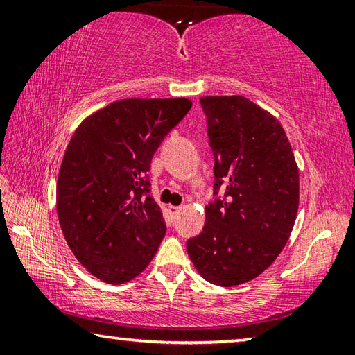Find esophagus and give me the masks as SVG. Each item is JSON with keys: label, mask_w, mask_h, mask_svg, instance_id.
<instances>
[{"label": "esophagus", "mask_w": 355, "mask_h": 355, "mask_svg": "<svg viewBox=\"0 0 355 355\" xmlns=\"http://www.w3.org/2000/svg\"><path fill=\"white\" fill-rule=\"evenodd\" d=\"M180 213V207H173V205H169L167 207V214H169L171 220L177 218V214Z\"/></svg>", "instance_id": "34e87169"}]
</instances>
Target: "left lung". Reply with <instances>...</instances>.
Instances as JSON below:
<instances>
[{"label":"left lung","instance_id":"8db88e82","mask_svg":"<svg viewBox=\"0 0 355 355\" xmlns=\"http://www.w3.org/2000/svg\"><path fill=\"white\" fill-rule=\"evenodd\" d=\"M214 155V199L205 225L186 243L203 279L235 286L271 266L291 235L299 171L285 130L241 95L202 97Z\"/></svg>","mask_w":355,"mask_h":355}]
</instances>
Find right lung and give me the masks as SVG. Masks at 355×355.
I'll list each match as a JSON object with an SVG mask.
<instances>
[{"label":"right lung","mask_w":355,"mask_h":355,"mask_svg":"<svg viewBox=\"0 0 355 355\" xmlns=\"http://www.w3.org/2000/svg\"><path fill=\"white\" fill-rule=\"evenodd\" d=\"M191 106L188 98L117 100L71 136L56 184L59 224L76 260L106 284L133 280L163 241L166 224L147 172Z\"/></svg>","instance_id":"1"}]
</instances>
